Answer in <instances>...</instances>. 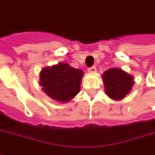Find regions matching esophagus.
<instances>
[{"label":"esophagus","instance_id":"obj_1","mask_svg":"<svg viewBox=\"0 0 155 155\" xmlns=\"http://www.w3.org/2000/svg\"><path fill=\"white\" fill-rule=\"evenodd\" d=\"M87 71H88L89 73H95V72L97 71V68H96L95 67H91V68H87Z\"/></svg>","mask_w":155,"mask_h":155}]
</instances>
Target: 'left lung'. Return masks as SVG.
I'll return each mask as SVG.
<instances>
[{"label":"left lung","instance_id":"left-lung-1","mask_svg":"<svg viewBox=\"0 0 155 155\" xmlns=\"http://www.w3.org/2000/svg\"><path fill=\"white\" fill-rule=\"evenodd\" d=\"M102 79L106 94L114 101L122 100L134 84L133 77L120 68L108 69L102 75Z\"/></svg>","mask_w":155,"mask_h":155}]
</instances>
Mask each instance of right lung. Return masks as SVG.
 <instances>
[{
    "instance_id": "1",
    "label": "right lung",
    "mask_w": 155,
    "mask_h": 155,
    "mask_svg": "<svg viewBox=\"0 0 155 155\" xmlns=\"http://www.w3.org/2000/svg\"><path fill=\"white\" fill-rule=\"evenodd\" d=\"M83 71L66 63L45 68L40 72L39 84L43 91L54 101L68 102L80 90Z\"/></svg>"
}]
</instances>
